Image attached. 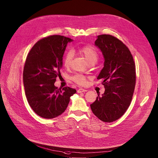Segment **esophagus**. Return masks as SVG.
<instances>
[{"instance_id": "1", "label": "esophagus", "mask_w": 158, "mask_h": 158, "mask_svg": "<svg viewBox=\"0 0 158 158\" xmlns=\"http://www.w3.org/2000/svg\"><path fill=\"white\" fill-rule=\"evenodd\" d=\"M86 91H87V90H86V89H83V88H80V89H79L77 90V93H84V92H86Z\"/></svg>"}]
</instances>
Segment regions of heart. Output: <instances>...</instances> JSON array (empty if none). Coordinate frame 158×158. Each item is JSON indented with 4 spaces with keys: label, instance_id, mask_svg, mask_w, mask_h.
<instances>
[{
    "label": "heart",
    "instance_id": "obj_1",
    "mask_svg": "<svg viewBox=\"0 0 158 158\" xmlns=\"http://www.w3.org/2000/svg\"><path fill=\"white\" fill-rule=\"evenodd\" d=\"M80 54H81L85 58L86 60L88 61V64L90 63H94L95 64L98 60V54L96 49L92 46H87L82 47L79 50ZM73 54L71 51H69L66 52L64 58V64L65 67H68L70 66V63L72 59ZM73 81H75L77 84L79 85H84L86 84V78L81 74H77L73 77Z\"/></svg>",
    "mask_w": 158,
    "mask_h": 158
}]
</instances>
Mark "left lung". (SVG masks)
Masks as SVG:
<instances>
[{
  "label": "left lung",
  "instance_id": "8db88e82",
  "mask_svg": "<svg viewBox=\"0 0 158 158\" xmlns=\"http://www.w3.org/2000/svg\"><path fill=\"white\" fill-rule=\"evenodd\" d=\"M104 58L98 79L105 92L90 105L101 121L110 123L120 118L129 107L135 86V65L129 49L110 35H98L94 43Z\"/></svg>",
  "mask_w": 158,
  "mask_h": 158
}]
</instances>
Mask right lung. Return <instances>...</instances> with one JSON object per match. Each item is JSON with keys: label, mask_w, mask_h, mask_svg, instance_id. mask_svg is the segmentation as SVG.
I'll return each instance as SVG.
<instances>
[{"label": "right lung", "mask_w": 158, "mask_h": 158, "mask_svg": "<svg viewBox=\"0 0 158 158\" xmlns=\"http://www.w3.org/2000/svg\"><path fill=\"white\" fill-rule=\"evenodd\" d=\"M73 40L61 35L40 39L27 57L23 69V85L27 101L40 117L52 119L64 112L70 97L76 90L55 86L63 66V56L67 44Z\"/></svg>", "instance_id": "1"}]
</instances>
